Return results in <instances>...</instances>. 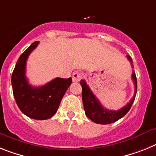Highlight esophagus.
<instances>
[{"instance_id":"obj_1","label":"esophagus","mask_w":156,"mask_h":156,"mask_svg":"<svg viewBox=\"0 0 156 156\" xmlns=\"http://www.w3.org/2000/svg\"><path fill=\"white\" fill-rule=\"evenodd\" d=\"M81 78H82V74L79 73V72H75L72 75V79H73V82H78L81 80Z\"/></svg>"}]
</instances>
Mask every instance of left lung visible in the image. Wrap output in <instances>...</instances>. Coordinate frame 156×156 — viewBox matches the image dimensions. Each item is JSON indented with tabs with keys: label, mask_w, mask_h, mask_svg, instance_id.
Instances as JSON below:
<instances>
[{
	"label": "left lung",
	"mask_w": 156,
	"mask_h": 156,
	"mask_svg": "<svg viewBox=\"0 0 156 156\" xmlns=\"http://www.w3.org/2000/svg\"><path fill=\"white\" fill-rule=\"evenodd\" d=\"M127 58L131 62V64H133V60L130 56L127 55ZM132 78H133L135 85L134 96L125 106L117 111L109 110V109H107L103 107L99 100L90 90L89 86L86 84V81L81 80L80 84L82 87V102H83L85 112H86V116H88V118L97 124L108 125V124L115 122L125 116L132 107V105L134 101L136 94L137 80L135 72L133 73Z\"/></svg>",
	"instance_id": "1"
}]
</instances>
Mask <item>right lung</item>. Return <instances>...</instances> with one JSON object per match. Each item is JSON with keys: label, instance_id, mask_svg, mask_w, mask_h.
Segmentation results:
<instances>
[{"label": "right lung", "instance_id": "1", "mask_svg": "<svg viewBox=\"0 0 156 156\" xmlns=\"http://www.w3.org/2000/svg\"><path fill=\"white\" fill-rule=\"evenodd\" d=\"M38 44L39 41L32 43L20 56L12 74V86L16 102L23 114L36 120H47L57 112L72 78H56L39 87L30 85L25 76L26 62Z\"/></svg>", "mask_w": 156, "mask_h": 156}]
</instances>
